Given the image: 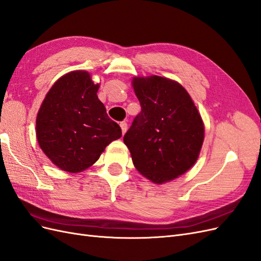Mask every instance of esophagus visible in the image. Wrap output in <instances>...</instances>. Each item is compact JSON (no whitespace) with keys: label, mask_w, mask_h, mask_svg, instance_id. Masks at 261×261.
Returning <instances> with one entry per match:
<instances>
[{"label":"esophagus","mask_w":261,"mask_h":261,"mask_svg":"<svg viewBox=\"0 0 261 261\" xmlns=\"http://www.w3.org/2000/svg\"><path fill=\"white\" fill-rule=\"evenodd\" d=\"M120 126H121L123 133H125L126 130H127V123H126V122H121Z\"/></svg>","instance_id":"esophagus-1"}]
</instances>
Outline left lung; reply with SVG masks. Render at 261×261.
I'll return each instance as SVG.
<instances>
[{
  "label": "left lung",
  "instance_id": "obj_1",
  "mask_svg": "<svg viewBox=\"0 0 261 261\" xmlns=\"http://www.w3.org/2000/svg\"><path fill=\"white\" fill-rule=\"evenodd\" d=\"M133 87L141 111L124 135L135 168L155 184L191 169L203 141L198 110L183 86L160 76L136 77Z\"/></svg>",
  "mask_w": 261,
  "mask_h": 261
}]
</instances>
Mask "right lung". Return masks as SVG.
<instances>
[{
	"label": "right lung",
	"mask_w": 261,
	"mask_h": 261,
	"mask_svg": "<svg viewBox=\"0 0 261 261\" xmlns=\"http://www.w3.org/2000/svg\"><path fill=\"white\" fill-rule=\"evenodd\" d=\"M85 70L70 72L55 83L37 115L38 143L63 171L77 173L96 162L106 147L122 136L107 114Z\"/></svg>",
	"instance_id": "1"
}]
</instances>
